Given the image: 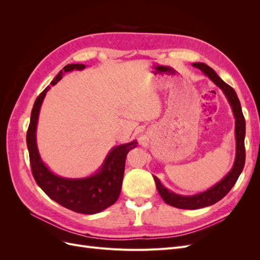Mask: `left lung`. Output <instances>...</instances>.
Listing matches in <instances>:
<instances>
[{
	"instance_id": "8db88e82",
	"label": "left lung",
	"mask_w": 260,
	"mask_h": 260,
	"mask_svg": "<svg viewBox=\"0 0 260 260\" xmlns=\"http://www.w3.org/2000/svg\"><path fill=\"white\" fill-rule=\"evenodd\" d=\"M195 68H199L201 72L208 77L218 88L221 90L226 98L228 102L232 108V113L235 119V159L231 170L208 190L194 194V195H181L172 192L166 186H164L160 180L153 176L157 191H158L161 199L168 205L174 206L180 209H199L203 207H207L214 205L217 202L230 192L233 185L237 182L241 172L243 171L244 164H245V146H244V139H245V119L242 113V107L240 100L235 93L234 89L229 84H226L221 78H220L216 72L208 65L204 62H193Z\"/></svg>"
}]
</instances>
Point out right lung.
Segmentation results:
<instances>
[{
	"mask_svg": "<svg viewBox=\"0 0 260 260\" xmlns=\"http://www.w3.org/2000/svg\"><path fill=\"white\" fill-rule=\"evenodd\" d=\"M83 64H68L62 68L51 84H56L65 73L83 70ZM51 86H46L35 102L31 111L30 124L27 131V147L31 170L37 184L49 198L59 205L84 215L101 212L117 202L121 191L125 157L137 147L136 140L114 146L106 155L103 164L93 175L84 178H64L46 166L39 153L37 144V125L41 105Z\"/></svg>",
	"mask_w": 260,
	"mask_h": 260,
	"instance_id": "right-lung-1",
	"label": "right lung"
}]
</instances>
